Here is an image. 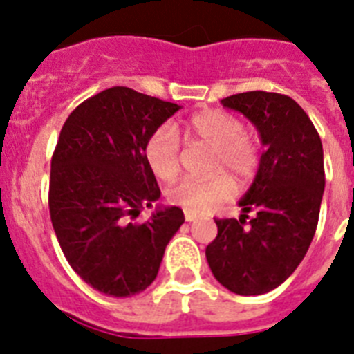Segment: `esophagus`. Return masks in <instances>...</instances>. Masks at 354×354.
I'll list each match as a JSON object with an SVG mask.
<instances>
[{"instance_id":"esophagus-1","label":"esophagus","mask_w":354,"mask_h":354,"mask_svg":"<svg viewBox=\"0 0 354 354\" xmlns=\"http://www.w3.org/2000/svg\"><path fill=\"white\" fill-rule=\"evenodd\" d=\"M184 218H186V221H195L196 214H193V212H189V211H184Z\"/></svg>"}]
</instances>
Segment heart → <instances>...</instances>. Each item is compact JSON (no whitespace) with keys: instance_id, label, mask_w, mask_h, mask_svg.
<instances>
[{"instance_id":"b5f03b06","label":"heart","mask_w":354,"mask_h":354,"mask_svg":"<svg viewBox=\"0 0 354 354\" xmlns=\"http://www.w3.org/2000/svg\"><path fill=\"white\" fill-rule=\"evenodd\" d=\"M184 140L209 147L207 174L211 179H180L168 189L171 204L189 212H205L232 195V183L250 180L261 162V150L245 124L223 109H202L184 120ZM145 159L150 170L161 180L174 179L180 167L179 134L171 126H161L150 134L145 145ZM216 173L228 174L216 176Z\"/></svg>"}]
</instances>
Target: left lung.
I'll list each match as a JSON object with an SVG mask.
<instances>
[{"label": "left lung", "instance_id": "1", "mask_svg": "<svg viewBox=\"0 0 354 354\" xmlns=\"http://www.w3.org/2000/svg\"><path fill=\"white\" fill-rule=\"evenodd\" d=\"M261 134L264 152L239 200V220H216L205 248L209 268L230 292L257 296L283 283L314 239L324 192L323 143L298 102L282 93L245 92L221 99ZM256 212L246 222L248 212Z\"/></svg>", "mask_w": 354, "mask_h": 354}]
</instances>
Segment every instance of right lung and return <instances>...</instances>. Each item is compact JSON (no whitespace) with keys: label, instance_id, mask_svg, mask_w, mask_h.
<instances>
[{"label":"right lung","instance_id":"right-lung-1","mask_svg":"<svg viewBox=\"0 0 354 354\" xmlns=\"http://www.w3.org/2000/svg\"><path fill=\"white\" fill-rule=\"evenodd\" d=\"M180 106L113 86L81 102L65 120L51 159L49 212L71 268L99 292L129 298L158 277L165 248L184 223L183 209L158 207L145 159L150 134Z\"/></svg>","mask_w":354,"mask_h":354}]
</instances>
